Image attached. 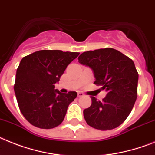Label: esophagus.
I'll list each match as a JSON object with an SVG mask.
<instances>
[{
	"mask_svg": "<svg viewBox=\"0 0 155 155\" xmlns=\"http://www.w3.org/2000/svg\"><path fill=\"white\" fill-rule=\"evenodd\" d=\"M77 95H78V97L80 98V97H83V96H84V94L82 92V91H79L77 94Z\"/></svg>",
	"mask_w": 155,
	"mask_h": 155,
	"instance_id": "34e87169",
	"label": "esophagus"
}]
</instances>
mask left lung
Returning a JSON list of instances; mask_svg holds the SVG:
<instances>
[{
    "mask_svg": "<svg viewBox=\"0 0 155 155\" xmlns=\"http://www.w3.org/2000/svg\"><path fill=\"white\" fill-rule=\"evenodd\" d=\"M79 62L91 68L94 84L107 91L103 101L94 96L84 117L91 127L100 130L118 127L130 114L138 95L139 74L131 59L114 48L84 51Z\"/></svg>",
    "mask_w": 155,
    "mask_h": 155,
    "instance_id": "8db88e82",
    "label": "left lung"
}]
</instances>
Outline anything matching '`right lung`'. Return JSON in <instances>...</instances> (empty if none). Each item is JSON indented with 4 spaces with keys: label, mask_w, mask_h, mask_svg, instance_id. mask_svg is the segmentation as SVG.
<instances>
[{
    "label": "right lung",
    "mask_w": 155,
    "mask_h": 155,
    "mask_svg": "<svg viewBox=\"0 0 155 155\" xmlns=\"http://www.w3.org/2000/svg\"><path fill=\"white\" fill-rule=\"evenodd\" d=\"M79 55L61 50H41L21 60L14 91L20 110L32 125L51 129L64 119L69 104L77 93H61L55 89V84Z\"/></svg>",
    "instance_id": "1"
}]
</instances>
